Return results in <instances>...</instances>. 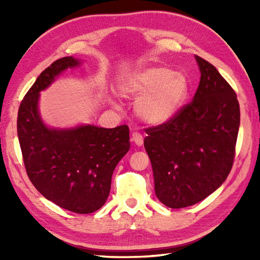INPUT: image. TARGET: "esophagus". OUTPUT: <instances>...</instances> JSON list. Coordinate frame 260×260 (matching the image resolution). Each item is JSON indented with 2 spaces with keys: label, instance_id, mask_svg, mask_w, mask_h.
<instances>
[{
  "label": "esophagus",
  "instance_id": "1",
  "mask_svg": "<svg viewBox=\"0 0 260 260\" xmlns=\"http://www.w3.org/2000/svg\"><path fill=\"white\" fill-rule=\"evenodd\" d=\"M131 141L133 142L134 144L137 145V146H142L143 145V136L140 133H137V132H134V133L132 134Z\"/></svg>",
  "mask_w": 260,
  "mask_h": 260
}]
</instances>
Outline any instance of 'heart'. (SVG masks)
<instances>
[{
  "label": "heart",
  "mask_w": 260,
  "mask_h": 260,
  "mask_svg": "<svg viewBox=\"0 0 260 260\" xmlns=\"http://www.w3.org/2000/svg\"><path fill=\"white\" fill-rule=\"evenodd\" d=\"M187 90L189 82L184 75L161 66L136 71L120 85L124 97L137 101V118L155 126L168 123L180 112Z\"/></svg>",
  "instance_id": "obj_1"
}]
</instances>
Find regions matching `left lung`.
Segmentation results:
<instances>
[{
	"mask_svg": "<svg viewBox=\"0 0 260 260\" xmlns=\"http://www.w3.org/2000/svg\"><path fill=\"white\" fill-rule=\"evenodd\" d=\"M196 60L201 78L193 101L168 123L145 131L155 194L172 209L193 206L223 183L240 125L235 90L214 66Z\"/></svg>",
	"mask_w": 260,
	"mask_h": 260,
	"instance_id": "left-lung-1",
	"label": "left lung"
}]
</instances>
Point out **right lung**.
<instances>
[{
  "mask_svg": "<svg viewBox=\"0 0 260 260\" xmlns=\"http://www.w3.org/2000/svg\"><path fill=\"white\" fill-rule=\"evenodd\" d=\"M79 64V60L63 57L42 71L20 105L18 137L27 176L36 189L60 208L85 214L106 202L114 170L131 143L127 125L57 129L43 123L38 109L40 91L66 69Z\"/></svg>",
  "mask_w": 260,
  "mask_h": 260,
  "instance_id": "obj_1",
  "label": "right lung"
}]
</instances>
